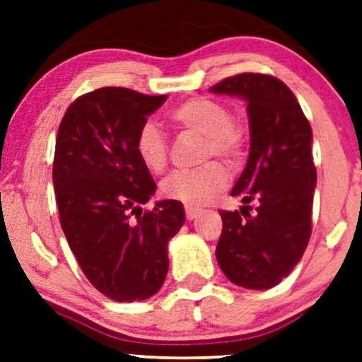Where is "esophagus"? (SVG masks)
<instances>
[{
	"instance_id": "34e87169",
	"label": "esophagus",
	"mask_w": 362,
	"mask_h": 362,
	"mask_svg": "<svg viewBox=\"0 0 362 362\" xmlns=\"http://www.w3.org/2000/svg\"><path fill=\"white\" fill-rule=\"evenodd\" d=\"M201 213V209L199 207H194V206H185V216L187 219H195Z\"/></svg>"
}]
</instances>
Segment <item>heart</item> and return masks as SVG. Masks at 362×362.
Instances as JSON below:
<instances>
[{"label": "heart", "mask_w": 362, "mask_h": 362, "mask_svg": "<svg viewBox=\"0 0 362 362\" xmlns=\"http://www.w3.org/2000/svg\"><path fill=\"white\" fill-rule=\"evenodd\" d=\"M170 122L204 136V156H219L236 163L243 156L245 131L231 119V112L221 102L211 98H190L168 112ZM136 155L149 172L161 173L168 163V144L155 120H144L134 139ZM228 185V170L219 161L202 167L175 170L161 182V192L170 199L202 204Z\"/></svg>", "instance_id": "b5f03b06"}]
</instances>
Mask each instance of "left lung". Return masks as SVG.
Here are the masks:
<instances>
[{
	"label": "left lung",
	"instance_id": "8db88e82",
	"mask_svg": "<svg viewBox=\"0 0 362 362\" xmlns=\"http://www.w3.org/2000/svg\"><path fill=\"white\" fill-rule=\"evenodd\" d=\"M213 93L247 102L250 155L231 190L253 215L219 211L223 231L216 247L219 267L247 289H269L301 260L311 235L317 168L311 156V126L298 98L281 80L242 73L211 86Z\"/></svg>",
	"mask_w": 362,
	"mask_h": 362
}]
</instances>
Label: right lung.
Here are the masks:
<instances>
[{
  "label": "right lung",
  "instance_id": "right-lung-1",
  "mask_svg": "<svg viewBox=\"0 0 362 362\" xmlns=\"http://www.w3.org/2000/svg\"><path fill=\"white\" fill-rule=\"evenodd\" d=\"M167 95L105 86L66 110L52 182L61 228L83 274L110 300L143 301L163 286L168 242L185 223L178 201L143 211L156 190L134 139Z\"/></svg>",
  "mask_w": 362,
  "mask_h": 362
}]
</instances>
